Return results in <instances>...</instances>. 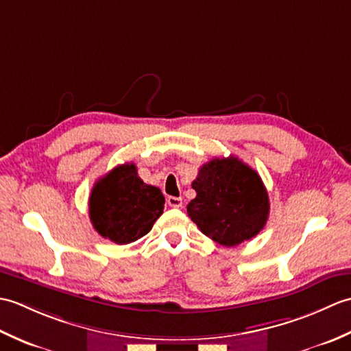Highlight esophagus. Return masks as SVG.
Wrapping results in <instances>:
<instances>
[{
  "label": "esophagus",
  "mask_w": 351,
  "mask_h": 351,
  "mask_svg": "<svg viewBox=\"0 0 351 351\" xmlns=\"http://www.w3.org/2000/svg\"><path fill=\"white\" fill-rule=\"evenodd\" d=\"M167 204L171 208H181L182 206V199L181 197H175V196H169L167 197Z\"/></svg>",
  "instance_id": "esophagus-1"
}]
</instances>
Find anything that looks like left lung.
<instances>
[{
  "label": "left lung",
  "mask_w": 351,
  "mask_h": 351,
  "mask_svg": "<svg viewBox=\"0 0 351 351\" xmlns=\"http://www.w3.org/2000/svg\"><path fill=\"white\" fill-rule=\"evenodd\" d=\"M187 205L200 232L226 247L247 241L264 229L270 202L261 176L237 156L213 158L200 167Z\"/></svg>",
  "instance_id": "obj_1"
}]
</instances>
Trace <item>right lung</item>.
Returning a JSON list of instances; mask_svg holds the SVG:
<instances>
[{
  "label": "right lung",
  "instance_id": "add662e5",
  "mask_svg": "<svg viewBox=\"0 0 351 351\" xmlns=\"http://www.w3.org/2000/svg\"><path fill=\"white\" fill-rule=\"evenodd\" d=\"M162 210L161 190L141 181L134 162L110 170L93 185L88 197L93 228L116 244H130L145 237Z\"/></svg>",
  "mask_w": 351,
  "mask_h": 351
}]
</instances>
